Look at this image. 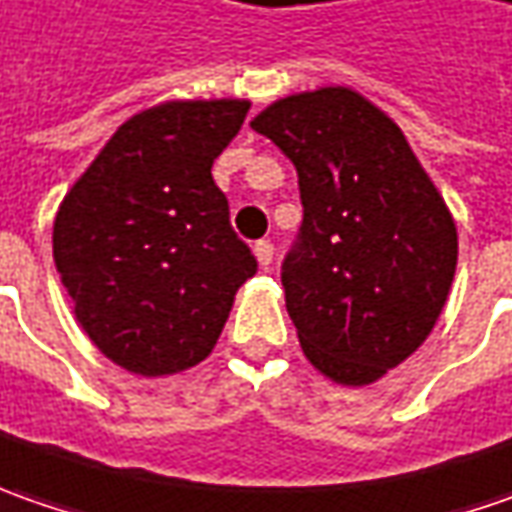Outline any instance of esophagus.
<instances>
[{"instance_id": "1", "label": "esophagus", "mask_w": 512, "mask_h": 512, "mask_svg": "<svg viewBox=\"0 0 512 512\" xmlns=\"http://www.w3.org/2000/svg\"><path fill=\"white\" fill-rule=\"evenodd\" d=\"M253 253H256L259 265L270 267V262H273V242H270V239H259V242L253 245Z\"/></svg>"}]
</instances>
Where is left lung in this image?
Segmentation results:
<instances>
[{
    "label": "left lung",
    "instance_id": "obj_1",
    "mask_svg": "<svg viewBox=\"0 0 512 512\" xmlns=\"http://www.w3.org/2000/svg\"><path fill=\"white\" fill-rule=\"evenodd\" d=\"M250 128L299 173L302 225L282 262L305 356L370 384L433 330L456 273L450 210L382 110L347 88L273 102Z\"/></svg>",
    "mask_w": 512,
    "mask_h": 512
}]
</instances>
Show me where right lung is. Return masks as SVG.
Segmentation results:
<instances>
[{
    "label": "right lung",
    "mask_w": 512,
    "mask_h": 512,
    "mask_svg": "<svg viewBox=\"0 0 512 512\" xmlns=\"http://www.w3.org/2000/svg\"><path fill=\"white\" fill-rule=\"evenodd\" d=\"M250 102H168L113 133L53 222V259L108 359L165 376L205 359L256 256L230 225L213 159Z\"/></svg>",
    "instance_id": "right-lung-1"
}]
</instances>
